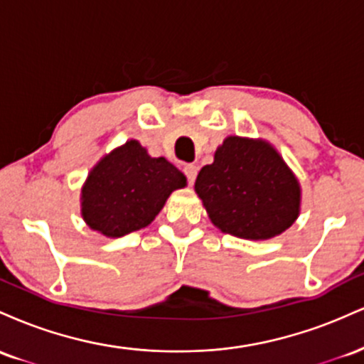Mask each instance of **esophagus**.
<instances>
[{
    "mask_svg": "<svg viewBox=\"0 0 364 364\" xmlns=\"http://www.w3.org/2000/svg\"><path fill=\"white\" fill-rule=\"evenodd\" d=\"M183 171H185L188 183H190V185H193L195 179H196V173H198V168H196L195 164H186L185 169H183Z\"/></svg>",
    "mask_w": 364,
    "mask_h": 364,
    "instance_id": "34e87169",
    "label": "esophagus"
}]
</instances>
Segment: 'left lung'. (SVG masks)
Wrapping results in <instances>:
<instances>
[{
	"label": "left lung",
	"instance_id": "8db88e82",
	"mask_svg": "<svg viewBox=\"0 0 364 364\" xmlns=\"http://www.w3.org/2000/svg\"><path fill=\"white\" fill-rule=\"evenodd\" d=\"M208 219L243 240H270L294 224L301 205L298 178L269 141L228 136L195 181Z\"/></svg>",
	"mask_w": 364,
	"mask_h": 364
}]
</instances>
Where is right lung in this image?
<instances>
[{"label": "right lung", "instance_id": "right-lung-1", "mask_svg": "<svg viewBox=\"0 0 364 364\" xmlns=\"http://www.w3.org/2000/svg\"><path fill=\"white\" fill-rule=\"evenodd\" d=\"M185 186V174L169 161L128 140L92 168L82 188V217L94 231L121 237L152 223L169 195Z\"/></svg>", "mask_w": 364, "mask_h": 364}]
</instances>
